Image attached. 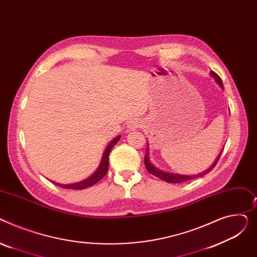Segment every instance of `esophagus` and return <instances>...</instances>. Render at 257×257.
<instances>
[{"instance_id":"obj_1","label":"esophagus","mask_w":257,"mask_h":257,"mask_svg":"<svg viewBox=\"0 0 257 257\" xmlns=\"http://www.w3.org/2000/svg\"><path fill=\"white\" fill-rule=\"evenodd\" d=\"M140 120L139 119H132L131 121H128V124L127 126L131 128V130H134V128H137L140 126Z\"/></svg>"}]
</instances>
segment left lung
<instances>
[{"label":"left lung","instance_id":"left-lung-1","mask_svg":"<svg viewBox=\"0 0 257 257\" xmlns=\"http://www.w3.org/2000/svg\"><path fill=\"white\" fill-rule=\"evenodd\" d=\"M210 74H212V77H214L215 81L223 88V84H222L221 78L219 77V75H218L215 71H210ZM147 149H148V148H147ZM147 154H148V153H147V150H146V155H145V158H144V164H145V167H146L147 171H148L150 174H153V175H155L156 177H158V178L164 180V182H167V183H169V184H176V183H183V182H187V180L195 179V178L200 177V176H202V175L208 173L209 171H212L213 168L216 166V164L218 163V161H219V159H220L222 153L219 155L218 159L215 161V163H214L212 166H210V167H209L207 170H205L204 172H202V173H200V174H197V175H180V174H176V173H169V172L161 171V170H159L158 168H156L152 163H150Z\"/></svg>","mask_w":257,"mask_h":257}]
</instances>
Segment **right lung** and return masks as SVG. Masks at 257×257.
Instances as JSON below:
<instances>
[{"mask_svg": "<svg viewBox=\"0 0 257 257\" xmlns=\"http://www.w3.org/2000/svg\"><path fill=\"white\" fill-rule=\"evenodd\" d=\"M120 137H116L114 140H112V142L108 145V147L105 148L102 159H101V163L99 165L98 169L95 171V173H93L91 176H89L88 178L82 180L80 183H75V184H70V185H61V184H57L56 185L58 187H61L63 189H71V190H81V189H86L88 187H91L93 185H95L96 183H98L99 180L107 174L108 172V168H109V155L111 153V150L113 148V146L116 145V143L119 141ZM53 184H55L54 182H52Z\"/></svg>", "mask_w": 257, "mask_h": 257, "instance_id": "right-lung-1", "label": "right lung"}]
</instances>
